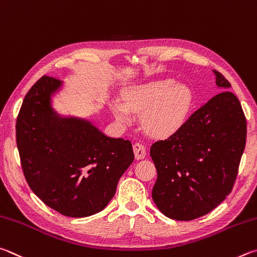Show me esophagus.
I'll use <instances>...</instances> for the list:
<instances>
[{
  "mask_svg": "<svg viewBox=\"0 0 257 257\" xmlns=\"http://www.w3.org/2000/svg\"><path fill=\"white\" fill-rule=\"evenodd\" d=\"M133 151H134V156H136V158L138 160L143 159L147 155L146 147L141 145V143H136V145L133 146Z\"/></svg>",
  "mask_w": 257,
  "mask_h": 257,
  "instance_id": "1",
  "label": "esophagus"
}]
</instances>
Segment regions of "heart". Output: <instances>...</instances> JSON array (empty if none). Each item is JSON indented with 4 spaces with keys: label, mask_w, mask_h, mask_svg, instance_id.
Instances as JSON below:
<instances>
[{
    "label": "heart",
    "mask_w": 257,
    "mask_h": 257,
    "mask_svg": "<svg viewBox=\"0 0 257 257\" xmlns=\"http://www.w3.org/2000/svg\"><path fill=\"white\" fill-rule=\"evenodd\" d=\"M192 94L172 79L156 80L126 90L123 101H112L111 111L123 124L133 120L134 112H142L141 125L156 138L172 136L183 125L190 111Z\"/></svg>",
    "instance_id": "b5f03b06"
}]
</instances>
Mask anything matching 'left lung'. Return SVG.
I'll use <instances>...</instances> for the list:
<instances>
[{
  "instance_id": "1",
  "label": "left lung",
  "mask_w": 257,
  "mask_h": 257,
  "mask_svg": "<svg viewBox=\"0 0 257 257\" xmlns=\"http://www.w3.org/2000/svg\"><path fill=\"white\" fill-rule=\"evenodd\" d=\"M224 90L193 112L166 140L151 146L157 181L152 199L166 217L200 218L231 192L246 145V118L229 81L213 70Z\"/></svg>"
}]
</instances>
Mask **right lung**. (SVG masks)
<instances>
[{"mask_svg": "<svg viewBox=\"0 0 257 257\" xmlns=\"http://www.w3.org/2000/svg\"><path fill=\"white\" fill-rule=\"evenodd\" d=\"M62 85L44 75L30 88L17 118V146L26 181L45 204L66 217H89L115 195L134 160L132 143L54 110L52 96Z\"/></svg>", "mask_w": 257, "mask_h": 257, "instance_id": "right-lung-1", "label": "right lung"}]
</instances>
